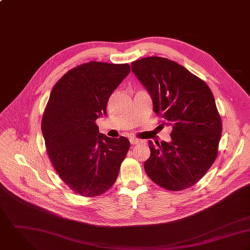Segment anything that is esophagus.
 <instances>
[{"mask_svg": "<svg viewBox=\"0 0 250 250\" xmlns=\"http://www.w3.org/2000/svg\"><path fill=\"white\" fill-rule=\"evenodd\" d=\"M129 141H130V144H131V145H137L138 143H140V140L137 139V138H134V137H131V138L129 139Z\"/></svg>", "mask_w": 250, "mask_h": 250, "instance_id": "34e87169", "label": "esophagus"}]
</instances>
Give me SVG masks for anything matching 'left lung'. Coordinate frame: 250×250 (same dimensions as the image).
<instances>
[{"mask_svg": "<svg viewBox=\"0 0 250 250\" xmlns=\"http://www.w3.org/2000/svg\"><path fill=\"white\" fill-rule=\"evenodd\" d=\"M131 69L149 92L153 112L172 126L171 142L149 141L145 171L167 190L187 189L199 182L217 156L222 122L213 95L199 77L166 58L137 60Z\"/></svg>", "mask_w": 250, "mask_h": 250, "instance_id": "obj_1", "label": "left lung"}]
</instances>
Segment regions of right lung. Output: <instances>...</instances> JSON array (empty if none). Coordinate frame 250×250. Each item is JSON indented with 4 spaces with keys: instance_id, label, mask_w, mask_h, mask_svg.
Listing matches in <instances>:
<instances>
[{
    "instance_id": "1",
    "label": "right lung",
    "mask_w": 250,
    "mask_h": 250,
    "mask_svg": "<svg viewBox=\"0 0 250 250\" xmlns=\"http://www.w3.org/2000/svg\"><path fill=\"white\" fill-rule=\"evenodd\" d=\"M129 72L128 63L89 62L67 71L51 91L42 131L53 167L76 194L99 196L118 178L129 141L100 133L96 120Z\"/></svg>"
}]
</instances>
